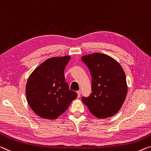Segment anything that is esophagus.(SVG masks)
I'll return each mask as SVG.
<instances>
[{
	"mask_svg": "<svg viewBox=\"0 0 151 151\" xmlns=\"http://www.w3.org/2000/svg\"><path fill=\"white\" fill-rule=\"evenodd\" d=\"M77 92V94H78V97H80L81 96V90H78V91H76Z\"/></svg>",
	"mask_w": 151,
	"mask_h": 151,
	"instance_id": "obj_1",
	"label": "esophagus"
}]
</instances>
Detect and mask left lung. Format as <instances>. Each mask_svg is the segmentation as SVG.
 Here are the masks:
<instances>
[{"instance_id":"obj_1","label":"left lung","mask_w":151,"mask_h":151,"mask_svg":"<svg viewBox=\"0 0 151 151\" xmlns=\"http://www.w3.org/2000/svg\"><path fill=\"white\" fill-rule=\"evenodd\" d=\"M81 60L91 75V93L82 101L91 114L99 119L114 116L125 100L127 86L121 65L106 54L94 53Z\"/></svg>"}]
</instances>
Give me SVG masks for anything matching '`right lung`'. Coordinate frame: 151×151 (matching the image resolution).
I'll use <instances>...</instances> for the list:
<instances>
[{
	"label": "right lung",
	"instance_id": "add662e5",
	"mask_svg": "<svg viewBox=\"0 0 151 151\" xmlns=\"http://www.w3.org/2000/svg\"><path fill=\"white\" fill-rule=\"evenodd\" d=\"M70 59L69 55L49 58L29 76L26 87L27 101L40 117L57 119L77 97L65 81L64 70Z\"/></svg>",
	"mask_w": 151,
	"mask_h": 151
}]
</instances>
